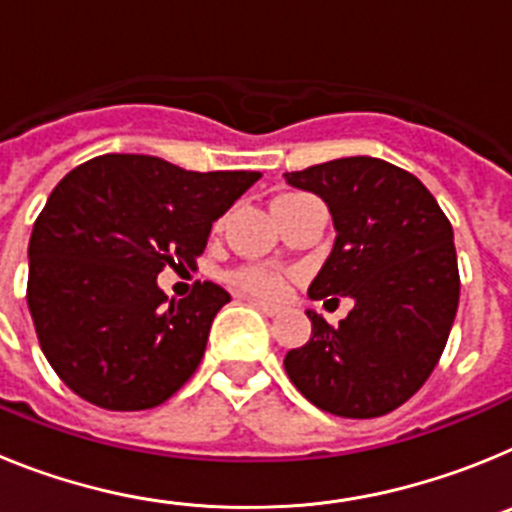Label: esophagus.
Masks as SVG:
<instances>
[{
    "instance_id": "1",
    "label": "esophagus",
    "mask_w": 512,
    "mask_h": 512,
    "mask_svg": "<svg viewBox=\"0 0 512 512\" xmlns=\"http://www.w3.org/2000/svg\"><path fill=\"white\" fill-rule=\"evenodd\" d=\"M248 302H251L253 307H259V310L264 312V315H269V318H274V315H279V312H282V307L274 305V302H264V300H248Z\"/></svg>"
}]
</instances>
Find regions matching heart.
I'll return each mask as SVG.
<instances>
[{
	"instance_id": "heart-1",
	"label": "heart",
	"mask_w": 512,
	"mask_h": 512,
	"mask_svg": "<svg viewBox=\"0 0 512 512\" xmlns=\"http://www.w3.org/2000/svg\"><path fill=\"white\" fill-rule=\"evenodd\" d=\"M228 284L238 292L259 297H277L284 292V277L266 266H238L228 271Z\"/></svg>"
}]
</instances>
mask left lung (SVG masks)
I'll return each mask as SVG.
<instances>
[{
	"instance_id": "1",
	"label": "left lung",
	"mask_w": 512,
	"mask_h": 512,
	"mask_svg": "<svg viewBox=\"0 0 512 512\" xmlns=\"http://www.w3.org/2000/svg\"><path fill=\"white\" fill-rule=\"evenodd\" d=\"M323 197L336 246L312 300L354 297L338 325L307 312L312 336L284 356L297 390L338 418H379L408 402L441 359L459 307L454 230L418 176L351 156L284 174Z\"/></svg>"
}]
</instances>
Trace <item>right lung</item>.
<instances>
[{
    "mask_svg": "<svg viewBox=\"0 0 512 512\" xmlns=\"http://www.w3.org/2000/svg\"><path fill=\"white\" fill-rule=\"evenodd\" d=\"M259 176L202 174L135 153L97 156L63 176L30 235L27 307L71 392L133 413L182 390L230 295L194 282L184 300H169L156 277L197 266L212 223Z\"/></svg>",
    "mask_w": 512,
    "mask_h": 512,
    "instance_id": "right-lung-1",
    "label": "right lung"
}]
</instances>
